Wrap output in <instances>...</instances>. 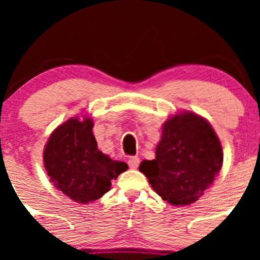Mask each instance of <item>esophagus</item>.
<instances>
[{"mask_svg":"<svg viewBox=\"0 0 260 260\" xmlns=\"http://www.w3.org/2000/svg\"><path fill=\"white\" fill-rule=\"evenodd\" d=\"M128 165H129L131 169H138V166H140V158L138 157H129L128 158Z\"/></svg>","mask_w":260,"mask_h":260,"instance_id":"34e87169","label":"esophagus"}]
</instances>
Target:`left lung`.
Segmentation results:
<instances>
[{
	"instance_id": "8db88e82",
	"label": "left lung",
	"mask_w": 260,
	"mask_h": 260,
	"mask_svg": "<svg viewBox=\"0 0 260 260\" xmlns=\"http://www.w3.org/2000/svg\"><path fill=\"white\" fill-rule=\"evenodd\" d=\"M222 148L210 123L191 112L165 122L156 158L140 171L165 201L175 206L193 204L221 170Z\"/></svg>"
}]
</instances>
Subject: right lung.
<instances>
[{
  "mask_svg": "<svg viewBox=\"0 0 260 260\" xmlns=\"http://www.w3.org/2000/svg\"><path fill=\"white\" fill-rule=\"evenodd\" d=\"M44 166L55 187L81 204L102 198L111 181L128 169L99 151L90 118H70L52 132L44 149Z\"/></svg>",
  "mask_w": 260,
  "mask_h": 260,
  "instance_id": "add662e5",
  "label": "right lung"
}]
</instances>
